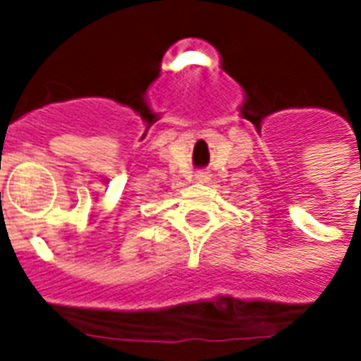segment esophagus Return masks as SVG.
I'll use <instances>...</instances> for the list:
<instances>
[{
	"label": "esophagus",
	"instance_id": "esophagus-1",
	"mask_svg": "<svg viewBox=\"0 0 361 361\" xmlns=\"http://www.w3.org/2000/svg\"><path fill=\"white\" fill-rule=\"evenodd\" d=\"M197 181H198V183H208V181H209V174H208V172H198V174H197Z\"/></svg>",
	"mask_w": 361,
	"mask_h": 361
}]
</instances>
